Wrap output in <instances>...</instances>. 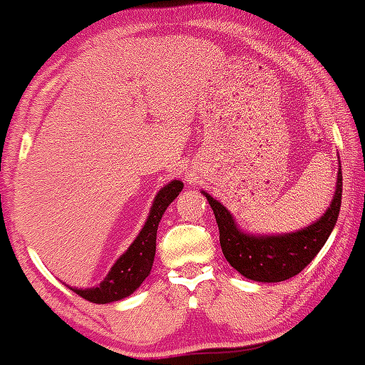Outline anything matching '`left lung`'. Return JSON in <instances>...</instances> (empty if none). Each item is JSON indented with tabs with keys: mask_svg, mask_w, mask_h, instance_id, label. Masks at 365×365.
Masks as SVG:
<instances>
[{
	"mask_svg": "<svg viewBox=\"0 0 365 365\" xmlns=\"http://www.w3.org/2000/svg\"><path fill=\"white\" fill-rule=\"evenodd\" d=\"M205 196L208 197L217 218L222 252L232 267L252 281L281 282L303 271L317 257L334 230L341 205V170L336 175L334 201L325 215L304 230L287 235H245L238 230L232 215L223 205L206 192Z\"/></svg>",
	"mask_w": 365,
	"mask_h": 365,
	"instance_id": "1",
	"label": "left lung"
}]
</instances>
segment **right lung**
<instances>
[{"label":"right lung","instance_id":"right-lung-1","mask_svg":"<svg viewBox=\"0 0 365 365\" xmlns=\"http://www.w3.org/2000/svg\"><path fill=\"white\" fill-rule=\"evenodd\" d=\"M182 191L181 181H173L164 186L155 196L154 205H152L150 215H148L142 232L135 238V242L128 247L121 257L116 260L111 271L108 272L105 281L93 289H73L81 298L91 301V303L105 304L111 301H118L127 298L142 284L143 279L150 274L152 264H154L155 255V238L157 227L168 210V206L178 197Z\"/></svg>","mask_w":365,"mask_h":365}]
</instances>
